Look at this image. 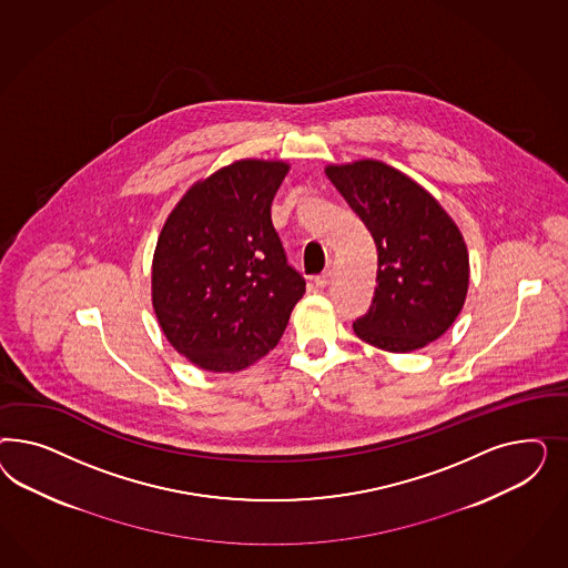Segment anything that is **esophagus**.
Returning <instances> with one entry per match:
<instances>
[{"mask_svg":"<svg viewBox=\"0 0 568 568\" xmlns=\"http://www.w3.org/2000/svg\"><path fill=\"white\" fill-rule=\"evenodd\" d=\"M328 283H331V271H325L323 275L314 276V285L321 287V290L327 287Z\"/></svg>","mask_w":568,"mask_h":568,"instance_id":"1","label":"esophagus"}]
</instances>
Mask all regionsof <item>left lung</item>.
Instances as JSON below:
<instances>
[{
    "mask_svg": "<svg viewBox=\"0 0 568 568\" xmlns=\"http://www.w3.org/2000/svg\"><path fill=\"white\" fill-rule=\"evenodd\" d=\"M327 176L377 245V290L354 333L397 354L442 337L468 290V254L458 226L429 191L377 160L328 166Z\"/></svg>",
    "mask_w": 568,
    "mask_h": 568,
    "instance_id": "left-lung-1",
    "label": "left lung"
}]
</instances>
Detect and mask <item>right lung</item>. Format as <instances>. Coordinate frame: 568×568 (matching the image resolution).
I'll list each match as a JSON object with an SVG mask.
<instances>
[{
  "label": "right lung",
  "mask_w": 568,
  "mask_h": 568,
  "mask_svg": "<svg viewBox=\"0 0 568 568\" xmlns=\"http://www.w3.org/2000/svg\"><path fill=\"white\" fill-rule=\"evenodd\" d=\"M290 166L240 160L195 183L155 245L152 300L172 347L212 373L268 354L306 281L287 262L271 204Z\"/></svg>",
  "instance_id": "right-lung-1"
}]
</instances>
